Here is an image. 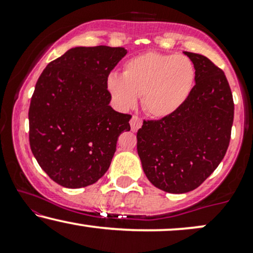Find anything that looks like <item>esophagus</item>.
<instances>
[{
    "instance_id": "1",
    "label": "esophagus",
    "mask_w": 253,
    "mask_h": 253,
    "mask_svg": "<svg viewBox=\"0 0 253 253\" xmlns=\"http://www.w3.org/2000/svg\"><path fill=\"white\" fill-rule=\"evenodd\" d=\"M129 124H130V128H132L133 132H136V130L140 128L141 125H143V121H141V119L139 118L138 115H133L132 119H130Z\"/></svg>"
}]
</instances>
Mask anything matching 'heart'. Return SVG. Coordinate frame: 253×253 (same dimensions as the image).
<instances>
[{"instance_id":"obj_1","label":"heart","mask_w":253,"mask_h":253,"mask_svg":"<svg viewBox=\"0 0 253 253\" xmlns=\"http://www.w3.org/2000/svg\"><path fill=\"white\" fill-rule=\"evenodd\" d=\"M194 82L195 68L188 57L146 52L125 63L123 76L110 74L107 86L120 108H130L143 96L144 109L164 118L181 108Z\"/></svg>"}]
</instances>
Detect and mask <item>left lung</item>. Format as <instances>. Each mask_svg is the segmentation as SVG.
<instances>
[{"instance_id":"1","label":"left lung","mask_w":253,"mask_h":253,"mask_svg":"<svg viewBox=\"0 0 253 253\" xmlns=\"http://www.w3.org/2000/svg\"><path fill=\"white\" fill-rule=\"evenodd\" d=\"M195 68V85L183 106L159 120H144L136 150L149 181L183 194L211 175L228 149L234 103L225 74L202 54L184 52Z\"/></svg>"}]
</instances>
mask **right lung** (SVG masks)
<instances>
[{
	"instance_id": "1",
	"label": "right lung",
	"mask_w": 253,
	"mask_h": 253,
	"mask_svg": "<svg viewBox=\"0 0 253 253\" xmlns=\"http://www.w3.org/2000/svg\"><path fill=\"white\" fill-rule=\"evenodd\" d=\"M124 47H74L43 69L31 98L30 145L40 168L62 187L94 184L108 170L129 114L109 106L110 71Z\"/></svg>"
}]
</instances>
